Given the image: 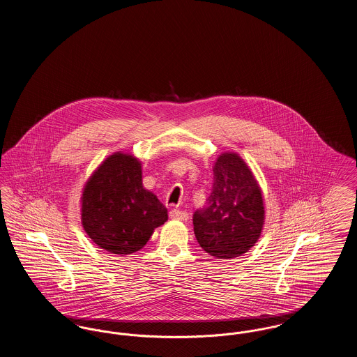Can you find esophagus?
Listing matches in <instances>:
<instances>
[{
    "label": "esophagus",
    "instance_id": "esophagus-1",
    "mask_svg": "<svg viewBox=\"0 0 357 357\" xmlns=\"http://www.w3.org/2000/svg\"><path fill=\"white\" fill-rule=\"evenodd\" d=\"M171 220H178V221H187L188 220V214L186 211L178 210V208H172L170 211Z\"/></svg>",
    "mask_w": 357,
    "mask_h": 357
}]
</instances>
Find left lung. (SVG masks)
<instances>
[{"instance_id": "1", "label": "left lung", "mask_w": 357, "mask_h": 357, "mask_svg": "<svg viewBox=\"0 0 357 357\" xmlns=\"http://www.w3.org/2000/svg\"><path fill=\"white\" fill-rule=\"evenodd\" d=\"M213 171L207 204L192 215L194 233L206 253L234 258L253 248L261 236L264 199L253 172L237 153L220 155Z\"/></svg>"}]
</instances>
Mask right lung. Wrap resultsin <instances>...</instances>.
<instances>
[{
    "instance_id": "1",
    "label": "right lung",
    "mask_w": 357,
    "mask_h": 357,
    "mask_svg": "<svg viewBox=\"0 0 357 357\" xmlns=\"http://www.w3.org/2000/svg\"><path fill=\"white\" fill-rule=\"evenodd\" d=\"M167 208L142 185V166L128 153L107 158L88 179L82 197L85 233L114 255H132L167 221Z\"/></svg>"
}]
</instances>
